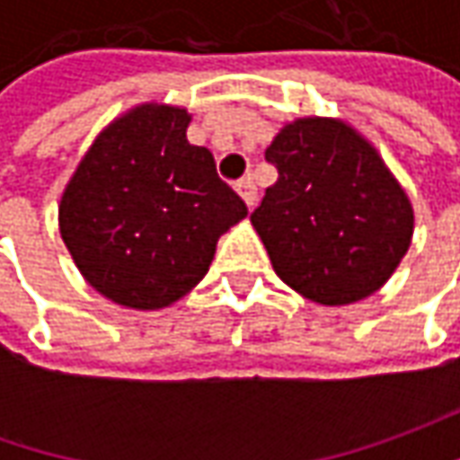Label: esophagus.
Returning <instances> with one entry per match:
<instances>
[{"label": "esophagus", "mask_w": 460, "mask_h": 460, "mask_svg": "<svg viewBox=\"0 0 460 460\" xmlns=\"http://www.w3.org/2000/svg\"><path fill=\"white\" fill-rule=\"evenodd\" d=\"M235 189H238V194L243 197V202L248 204V209H253L258 202V189H256V181L251 179V176H245V179H240L238 184H235Z\"/></svg>", "instance_id": "34e87169"}]
</instances>
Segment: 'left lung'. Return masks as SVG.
<instances>
[{
  "mask_svg": "<svg viewBox=\"0 0 460 460\" xmlns=\"http://www.w3.org/2000/svg\"><path fill=\"white\" fill-rule=\"evenodd\" d=\"M266 161L279 179L251 222L276 276L327 307L379 292L412 243L415 212L376 148L343 119L299 117Z\"/></svg>",
  "mask_w": 460,
  "mask_h": 460,
  "instance_id": "1",
  "label": "left lung"
}]
</instances>
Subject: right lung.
Wrapping results in <instances>:
<instances>
[{
	"label": "right lung",
	"instance_id": "obj_1",
	"mask_svg": "<svg viewBox=\"0 0 460 460\" xmlns=\"http://www.w3.org/2000/svg\"><path fill=\"white\" fill-rule=\"evenodd\" d=\"M181 107L140 104L107 125L58 207L61 238L81 276L130 309H161L191 292L222 233L248 207L212 153L186 140Z\"/></svg>",
	"mask_w": 460,
	"mask_h": 460
}]
</instances>
